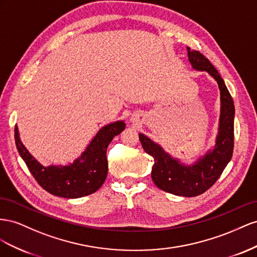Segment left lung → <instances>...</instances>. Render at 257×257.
<instances>
[{
	"instance_id": "1",
	"label": "left lung",
	"mask_w": 257,
	"mask_h": 257,
	"mask_svg": "<svg viewBox=\"0 0 257 257\" xmlns=\"http://www.w3.org/2000/svg\"><path fill=\"white\" fill-rule=\"evenodd\" d=\"M193 68L207 71L213 76L221 90V119L219 134L214 150L202 157L192 167L181 165L163 151L158 144L140 134L139 138L144 151L154 158L152 180L155 185L167 193L183 197L201 195L213 186L229 163L233 152V116L234 105L223 78L207 57L200 51L187 48Z\"/></svg>"
}]
</instances>
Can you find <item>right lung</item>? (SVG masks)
I'll return each mask as SVG.
<instances>
[{"label":"right lung","instance_id":"right-lung-1","mask_svg":"<svg viewBox=\"0 0 257 257\" xmlns=\"http://www.w3.org/2000/svg\"><path fill=\"white\" fill-rule=\"evenodd\" d=\"M124 127L123 121H116L99 130L82 157L68 167H43L39 164L21 143L17 126L15 142L33 178L44 189L58 197L79 198L97 192L104 183L108 170L107 146Z\"/></svg>","mask_w":257,"mask_h":257}]
</instances>
